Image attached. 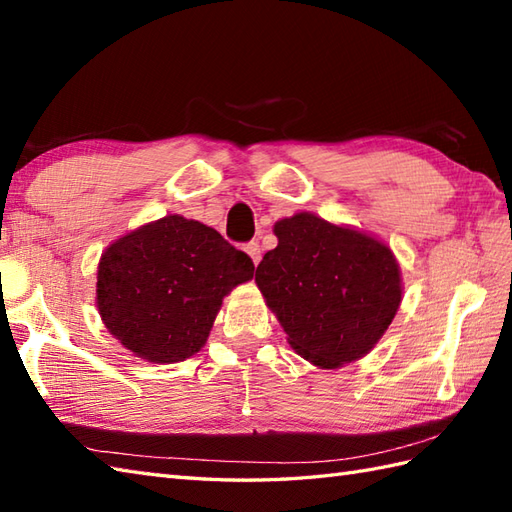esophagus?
I'll list each match as a JSON object with an SVG mask.
<instances>
[{"label": "esophagus", "mask_w": 512, "mask_h": 512, "mask_svg": "<svg viewBox=\"0 0 512 512\" xmlns=\"http://www.w3.org/2000/svg\"><path fill=\"white\" fill-rule=\"evenodd\" d=\"M244 251L248 253V257L253 259V264L257 266L259 261H261V248H259V244H257V242H248V244L244 246Z\"/></svg>", "instance_id": "1"}]
</instances>
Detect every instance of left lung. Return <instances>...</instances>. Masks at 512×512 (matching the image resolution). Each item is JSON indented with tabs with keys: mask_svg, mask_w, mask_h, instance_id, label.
Returning a JSON list of instances; mask_svg holds the SVG:
<instances>
[{
	"mask_svg": "<svg viewBox=\"0 0 512 512\" xmlns=\"http://www.w3.org/2000/svg\"><path fill=\"white\" fill-rule=\"evenodd\" d=\"M275 235L279 244L261 259L255 283L290 347L320 368L364 358L401 303L390 248L307 211L279 220Z\"/></svg>",
	"mask_w": 512,
	"mask_h": 512,
	"instance_id": "1",
	"label": "left lung"
}]
</instances>
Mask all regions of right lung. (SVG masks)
I'll return each mask as SVG.
<instances>
[{"instance_id":"obj_1","label":"right lung","mask_w":512,"mask_h":512,"mask_svg":"<svg viewBox=\"0 0 512 512\" xmlns=\"http://www.w3.org/2000/svg\"><path fill=\"white\" fill-rule=\"evenodd\" d=\"M253 259L207 224L165 216L115 240L98 264V312L137 358L174 364L207 342L222 299Z\"/></svg>"}]
</instances>
